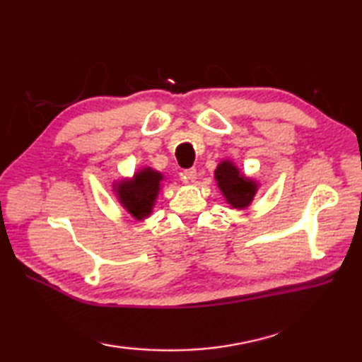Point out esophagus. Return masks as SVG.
Here are the masks:
<instances>
[{
  "mask_svg": "<svg viewBox=\"0 0 362 362\" xmlns=\"http://www.w3.org/2000/svg\"><path fill=\"white\" fill-rule=\"evenodd\" d=\"M182 179H183V182H185V183H193L197 179L196 168L185 169V171H183V174H182Z\"/></svg>",
  "mask_w": 362,
  "mask_h": 362,
  "instance_id": "34e87169",
  "label": "esophagus"
}]
</instances>
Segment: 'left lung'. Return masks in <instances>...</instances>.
Returning <instances> with one entry per match:
<instances>
[{
	"label": "left lung",
	"instance_id": "1",
	"mask_svg": "<svg viewBox=\"0 0 362 362\" xmlns=\"http://www.w3.org/2000/svg\"><path fill=\"white\" fill-rule=\"evenodd\" d=\"M214 180L230 209L238 211L247 210L259 189L258 180L245 175L230 158L219 161L214 169Z\"/></svg>",
	"mask_w": 362,
	"mask_h": 362
}]
</instances>
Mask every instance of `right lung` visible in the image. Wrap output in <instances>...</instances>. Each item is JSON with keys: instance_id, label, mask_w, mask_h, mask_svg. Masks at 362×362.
I'll return each instance as SVG.
<instances>
[{"instance_id": "obj_1", "label": "right lung", "mask_w": 362, "mask_h": 362, "mask_svg": "<svg viewBox=\"0 0 362 362\" xmlns=\"http://www.w3.org/2000/svg\"><path fill=\"white\" fill-rule=\"evenodd\" d=\"M165 175L151 166L138 168L132 177H121L113 180L112 191L119 205L135 221H146L152 211L161 188Z\"/></svg>"}]
</instances>
